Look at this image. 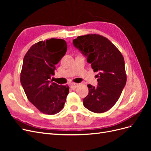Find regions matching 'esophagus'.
Masks as SVG:
<instances>
[{"mask_svg": "<svg viewBox=\"0 0 151 151\" xmlns=\"http://www.w3.org/2000/svg\"><path fill=\"white\" fill-rule=\"evenodd\" d=\"M77 86H78V84L77 83H71L70 84V87L72 89H76Z\"/></svg>", "mask_w": 151, "mask_h": 151, "instance_id": "esophagus-1", "label": "esophagus"}]
</instances>
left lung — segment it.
I'll return each mask as SVG.
<instances>
[{"label":"left lung","mask_w":151,"mask_h":151,"mask_svg":"<svg viewBox=\"0 0 151 151\" xmlns=\"http://www.w3.org/2000/svg\"><path fill=\"white\" fill-rule=\"evenodd\" d=\"M74 47L87 57L94 72H98V86L88 84L89 93L83 99L84 107L101 113L111 108L126 84L125 61L121 52L108 38L96 34L79 36Z\"/></svg>","instance_id":"8db88e82"}]
</instances>
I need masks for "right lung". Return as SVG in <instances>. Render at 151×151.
<instances>
[{
	"label": "right lung",
	"mask_w": 151,
	"mask_h": 151,
	"mask_svg": "<svg viewBox=\"0 0 151 151\" xmlns=\"http://www.w3.org/2000/svg\"><path fill=\"white\" fill-rule=\"evenodd\" d=\"M67 48L64 40L51 38L32 45L24 57L21 85L29 101L44 114L60 112L69 92L68 86L50 81Z\"/></svg>",
	"instance_id": "add662e5"
}]
</instances>
